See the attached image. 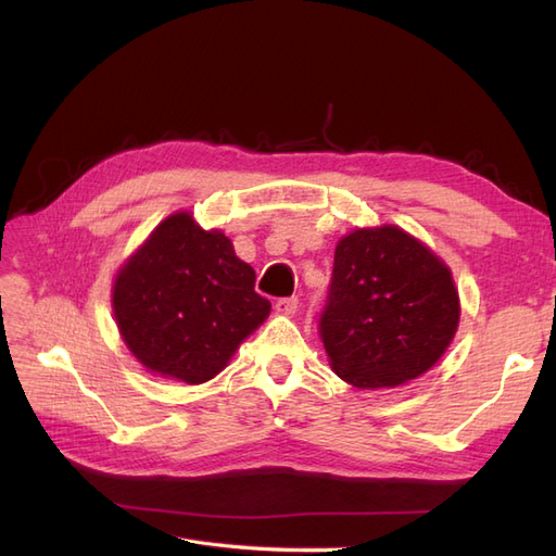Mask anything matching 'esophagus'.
Here are the masks:
<instances>
[{
    "mask_svg": "<svg viewBox=\"0 0 556 556\" xmlns=\"http://www.w3.org/2000/svg\"><path fill=\"white\" fill-rule=\"evenodd\" d=\"M296 308H299L296 296H282L276 301V311L282 315H292V313H296Z\"/></svg>",
    "mask_w": 556,
    "mask_h": 556,
    "instance_id": "esophagus-1",
    "label": "esophagus"
}]
</instances>
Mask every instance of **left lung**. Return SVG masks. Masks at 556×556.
Listing matches in <instances>:
<instances>
[{
  "label": "left lung",
  "mask_w": 556,
  "mask_h": 556,
  "mask_svg": "<svg viewBox=\"0 0 556 556\" xmlns=\"http://www.w3.org/2000/svg\"><path fill=\"white\" fill-rule=\"evenodd\" d=\"M459 325L450 268L394 225L336 245L319 336L336 376L359 390L396 387L443 357Z\"/></svg>",
  "instance_id": "1"
}]
</instances>
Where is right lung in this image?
<instances>
[{
	"instance_id": "1",
	"label": "right lung",
	"mask_w": 556,
	"mask_h": 556,
	"mask_svg": "<svg viewBox=\"0 0 556 556\" xmlns=\"http://www.w3.org/2000/svg\"><path fill=\"white\" fill-rule=\"evenodd\" d=\"M271 311L223 231L166 217L117 271L113 315L148 371L199 384L227 366Z\"/></svg>"
}]
</instances>
